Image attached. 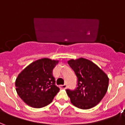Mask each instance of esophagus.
Masks as SVG:
<instances>
[{
  "mask_svg": "<svg viewBox=\"0 0 125 125\" xmlns=\"http://www.w3.org/2000/svg\"><path fill=\"white\" fill-rule=\"evenodd\" d=\"M66 86H67L66 84H64L63 85H60L59 87H60V88H61V89H65L66 88Z\"/></svg>",
  "mask_w": 125,
  "mask_h": 125,
  "instance_id": "obj_1",
  "label": "esophagus"
}]
</instances>
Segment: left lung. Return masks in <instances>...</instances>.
<instances>
[{"label":"left lung","instance_id":"1","mask_svg":"<svg viewBox=\"0 0 125 125\" xmlns=\"http://www.w3.org/2000/svg\"><path fill=\"white\" fill-rule=\"evenodd\" d=\"M68 63L77 77L76 88L74 90H66L70 102L82 109L92 108L105 96L108 88V77L95 64L88 59H72Z\"/></svg>","mask_w":125,"mask_h":125}]
</instances>
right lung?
Instances as JSON below:
<instances>
[{
	"mask_svg": "<svg viewBox=\"0 0 125 125\" xmlns=\"http://www.w3.org/2000/svg\"><path fill=\"white\" fill-rule=\"evenodd\" d=\"M58 61L39 59L20 73L15 82L16 92L27 105L41 108L51 103L59 92L52 70Z\"/></svg>",
	"mask_w": 125,
	"mask_h": 125,
	"instance_id": "right-lung-1",
	"label": "right lung"
}]
</instances>
